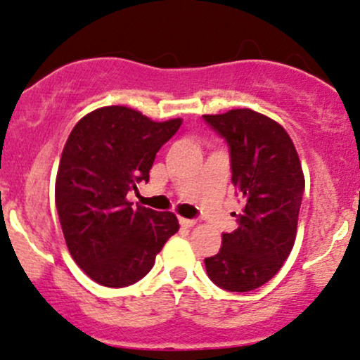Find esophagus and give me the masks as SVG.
Listing matches in <instances>:
<instances>
[{
    "label": "esophagus",
    "instance_id": "esophagus-1",
    "mask_svg": "<svg viewBox=\"0 0 360 360\" xmlns=\"http://www.w3.org/2000/svg\"><path fill=\"white\" fill-rule=\"evenodd\" d=\"M179 224H181V227L191 229V227H195L196 220H191V219H179Z\"/></svg>",
    "mask_w": 360,
    "mask_h": 360
}]
</instances>
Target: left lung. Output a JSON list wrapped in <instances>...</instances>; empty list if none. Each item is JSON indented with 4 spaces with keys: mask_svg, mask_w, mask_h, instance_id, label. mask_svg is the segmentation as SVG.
Instances as JSON below:
<instances>
[{
    "mask_svg": "<svg viewBox=\"0 0 360 360\" xmlns=\"http://www.w3.org/2000/svg\"><path fill=\"white\" fill-rule=\"evenodd\" d=\"M203 120L227 143L232 184L244 203L239 227L224 232L220 251L205 258L207 274L224 290L258 289L294 246L304 195L301 160L285 129L263 114L232 109Z\"/></svg>",
    "mask_w": 360,
    "mask_h": 360,
    "instance_id": "obj_1",
    "label": "left lung"
}]
</instances>
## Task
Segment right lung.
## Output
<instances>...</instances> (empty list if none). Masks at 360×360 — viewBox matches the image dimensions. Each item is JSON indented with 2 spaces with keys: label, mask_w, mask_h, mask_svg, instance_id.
Segmentation results:
<instances>
[{
  "label": "right lung",
  "mask_w": 360,
  "mask_h": 360,
  "mask_svg": "<svg viewBox=\"0 0 360 360\" xmlns=\"http://www.w3.org/2000/svg\"><path fill=\"white\" fill-rule=\"evenodd\" d=\"M181 122H155L124 105H108L82 117L70 133L54 198L70 255L94 282L117 289L141 280L179 229L174 213L131 208L126 195L147 183L157 152Z\"/></svg>",
  "instance_id": "obj_1"
}]
</instances>
